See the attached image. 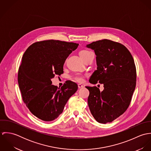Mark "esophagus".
<instances>
[{"label": "esophagus", "instance_id": "1", "mask_svg": "<svg viewBox=\"0 0 151 151\" xmlns=\"http://www.w3.org/2000/svg\"><path fill=\"white\" fill-rule=\"evenodd\" d=\"M78 88H83L84 86L83 85H81V84H78Z\"/></svg>", "mask_w": 151, "mask_h": 151}]
</instances>
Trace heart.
Instances as JSON below:
<instances>
[{"label": "heart", "mask_w": 151, "mask_h": 151, "mask_svg": "<svg viewBox=\"0 0 151 151\" xmlns=\"http://www.w3.org/2000/svg\"><path fill=\"white\" fill-rule=\"evenodd\" d=\"M91 53H92V52L90 50L83 49L80 52L79 54H80V57L84 60ZM74 79L78 82H82L84 80V77L83 76H81L80 74H76L74 76Z\"/></svg>", "instance_id": "b5f03b06"}]
</instances>
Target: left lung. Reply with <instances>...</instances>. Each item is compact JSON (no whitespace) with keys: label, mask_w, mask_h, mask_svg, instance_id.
<instances>
[{"label":"left lung","mask_w":151,"mask_h":151,"mask_svg":"<svg viewBox=\"0 0 151 151\" xmlns=\"http://www.w3.org/2000/svg\"><path fill=\"white\" fill-rule=\"evenodd\" d=\"M96 56L97 69L89 80L96 86H86L89 91L88 104L91 114L99 123H110L129 108L136 86V68L129 50L123 45L102 40L86 45Z\"/></svg>","instance_id":"1"}]
</instances>
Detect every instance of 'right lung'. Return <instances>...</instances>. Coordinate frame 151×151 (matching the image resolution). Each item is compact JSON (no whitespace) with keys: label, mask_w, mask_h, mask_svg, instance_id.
I'll list each match as a JSON object with an SVG mask.
<instances>
[{"label":"right lung","mask_w":151,"mask_h":151,"mask_svg":"<svg viewBox=\"0 0 151 151\" xmlns=\"http://www.w3.org/2000/svg\"><path fill=\"white\" fill-rule=\"evenodd\" d=\"M78 43L59 40L37 42L28 47L22 58L18 83L24 102L38 119L53 121L63 112L77 84L68 80L61 88L52 84L55 75L63 73V65Z\"/></svg>","instance_id":"add662e5"}]
</instances>
